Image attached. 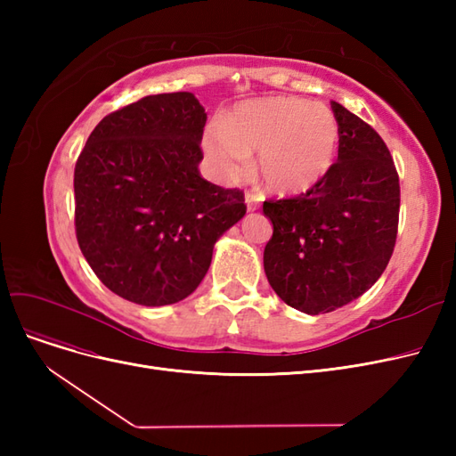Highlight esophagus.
<instances>
[{
  "label": "esophagus",
  "instance_id": "34e87169",
  "mask_svg": "<svg viewBox=\"0 0 456 456\" xmlns=\"http://www.w3.org/2000/svg\"><path fill=\"white\" fill-rule=\"evenodd\" d=\"M245 203H247V211H256L260 200L255 191H245Z\"/></svg>",
  "mask_w": 456,
  "mask_h": 456
}]
</instances>
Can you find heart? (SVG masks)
<instances>
[{"instance_id": "b5f03b06", "label": "heart", "mask_w": 456, "mask_h": 456, "mask_svg": "<svg viewBox=\"0 0 456 456\" xmlns=\"http://www.w3.org/2000/svg\"><path fill=\"white\" fill-rule=\"evenodd\" d=\"M340 148V126L325 104L297 96L249 101L203 133V150L224 178L243 175L256 154L262 184L278 196H298L333 171Z\"/></svg>"}]
</instances>
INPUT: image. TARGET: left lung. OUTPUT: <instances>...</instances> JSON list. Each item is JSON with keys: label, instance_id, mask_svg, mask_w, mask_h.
Here are the masks:
<instances>
[{"label": "left lung", "instance_id": "1", "mask_svg": "<svg viewBox=\"0 0 456 456\" xmlns=\"http://www.w3.org/2000/svg\"><path fill=\"white\" fill-rule=\"evenodd\" d=\"M338 159L315 188L266 200L273 233L265 272L278 297L305 314L346 306L390 262L399 223V176L380 134L338 102Z\"/></svg>", "mask_w": 456, "mask_h": 456}]
</instances>
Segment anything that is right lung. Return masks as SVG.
<instances>
[{
    "instance_id": "1",
    "label": "right lung",
    "mask_w": 456,
    "mask_h": 456,
    "mask_svg": "<svg viewBox=\"0 0 456 456\" xmlns=\"http://www.w3.org/2000/svg\"><path fill=\"white\" fill-rule=\"evenodd\" d=\"M205 108L150 94L102 118L74 169L76 238L110 291L165 306L198 289L215 241L245 215L243 190L205 181Z\"/></svg>"
}]
</instances>
